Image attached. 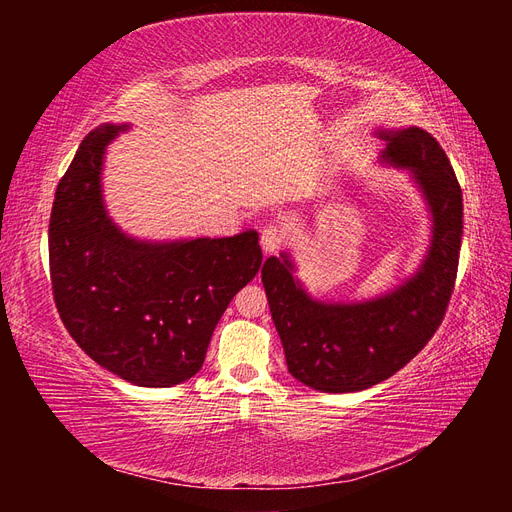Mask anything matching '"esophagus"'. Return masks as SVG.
<instances>
[{
    "mask_svg": "<svg viewBox=\"0 0 512 512\" xmlns=\"http://www.w3.org/2000/svg\"><path fill=\"white\" fill-rule=\"evenodd\" d=\"M286 241V230L280 224H267L260 232V245L265 252H277Z\"/></svg>",
    "mask_w": 512,
    "mask_h": 512,
    "instance_id": "obj_1",
    "label": "esophagus"
}]
</instances>
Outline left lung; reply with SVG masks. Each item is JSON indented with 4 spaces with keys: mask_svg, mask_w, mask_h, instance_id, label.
<instances>
[{
    "mask_svg": "<svg viewBox=\"0 0 512 512\" xmlns=\"http://www.w3.org/2000/svg\"><path fill=\"white\" fill-rule=\"evenodd\" d=\"M378 136L382 160L408 168L431 209V245L416 275L378 299L322 303L294 280L286 254L267 258L260 273L288 371L322 393L363 391L408 365L438 331L455 288L463 198L451 162L421 128Z\"/></svg>",
    "mask_w": 512,
    "mask_h": 512,
    "instance_id": "obj_1",
    "label": "left lung"
}]
</instances>
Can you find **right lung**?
<instances>
[{
    "label": "right lung",
    "mask_w": 512,
    "mask_h": 512,
    "mask_svg": "<svg viewBox=\"0 0 512 512\" xmlns=\"http://www.w3.org/2000/svg\"><path fill=\"white\" fill-rule=\"evenodd\" d=\"M128 126L91 130L61 177L49 224L53 299L64 327L98 365L164 389L203 367L215 324L262 265L258 232L147 243L102 205L104 147Z\"/></svg>",
    "instance_id": "right-lung-1"
}]
</instances>
